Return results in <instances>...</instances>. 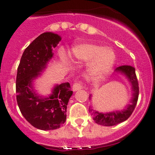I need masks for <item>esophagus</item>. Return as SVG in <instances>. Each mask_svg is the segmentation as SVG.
I'll return each mask as SVG.
<instances>
[{"instance_id": "obj_1", "label": "esophagus", "mask_w": 155, "mask_h": 155, "mask_svg": "<svg viewBox=\"0 0 155 155\" xmlns=\"http://www.w3.org/2000/svg\"><path fill=\"white\" fill-rule=\"evenodd\" d=\"M82 89V85L80 82H76V83L73 84V91H77Z\"/></svg>"}]
</instances>
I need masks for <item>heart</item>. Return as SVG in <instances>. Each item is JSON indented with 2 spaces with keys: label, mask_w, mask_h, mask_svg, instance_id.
Masks as SVG:
<instances>
[{
  "label": "heart",
  "mask_w": 155,
  "mask_h": 155,
  "mask_svg": "<svg viewBox=\"0 0 155 155\" xmlns=\"http://www.w3.org/2000/svg\"><path fill=\"white\" fill-rule=\"evenodd\" d=\"M72 56L75 60L87 62L91 60L90 71L95 76L107 73L113 67L115 54L110 48H104L94 44H80L72 50Z\"/></svg>",
  "instance_id": "obj_1"
}]
</instances>
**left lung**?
<instances>
[{
    "instance_id": "obj_1",
    "label": "left lung",
    "mask_w": 155,
    "mask_h": 155,
    "mask_svg": "<svg viewBox=\"0 0 155 155\" xmlns=\"http://www.w3.org/2000/svg\"><path fill=\"white\" fill-rule=\"evenodd\" d=\"M115 74H121L124 76L130 82L132 91V97L130 100V104H127L122 110H114L112 112H100L89 107V112L91 115L93 120L98 124L104 126H114L126 121L131 115L137 105L139 97V85L135 68L131 66L124 65L118 67L115 70ZM92 94L89 95V99H91Z\"/></svg>"
}]
</instances>
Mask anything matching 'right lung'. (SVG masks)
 <instances>
[{
    "mask_svg": "<svg viewBox=\"0 0 155 155\" xmlns=\"http://www.w3.org/2000/svg\"><path fill=\"white\" fill-rule=\"evenodd\" d=\"M61 40L58 34L45 32L25 48L17 70L16 100L20 111L34 127L42 130L59 128L66 121L67 108L73 91L69 82L55 84L47 97L40 95L34 82L53 58V48Z\"/></svg>",
    "mask_w": 155,
    "mask_h": 155,
    "instance_id": "right-lung-1",
    "label": "right lung"
}]
</instances>
